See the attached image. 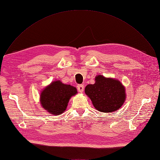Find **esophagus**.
<instances>
[{
    "mask_svg": "<svg viewBox=\"0 0 160 160\" xmlns=\"http://www.w3.org/2000/svg\"><path fill=\"white\" fill-rule=\"evenodd\" d=\"M77 89H78L79 92H80V93L83 92V91H84V85H82V84H78V85L77 86Z\"/></svg>",
    "mask_w": 160,
    "mask_h": 160,
    "instance_id": "obj_1",
    "label": "esophagus"
}]
</instances>
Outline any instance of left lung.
Segmentation results:
<instances>
[{
  "mask_svg": "<svg viewBox=\"0 0 160 160\" xmlns=\"http://www.w3.org/2000/svg\"><path fill=\"white\" fill-rule=\"evenodd\" d=\"M94 107L102 112H112L119 109L126 99L125 88L118 80L107 78L102 75L95 78L94 84L85 88Z\"/></svg>",
  "mask_w": 160,
  "mask_h": 160,
  "instance_id": "obj_1",
  "label": "left lung"
}]
</instances>
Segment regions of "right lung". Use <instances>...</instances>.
<instances>
[{
    "instance_id": "right-lung-1",
    "label": "right lung",
    "mask_w": 160,
    "mask_h": 160,
    "mask_svg": "<svg viewBox=\"0 0 160 160\" xmlns=\"http://www.w3.org/2000/svg\"><path fill=\"white\" fill-rule=\"evenodd\" d=\"M76 93L77 90L76 88L57 80L52 82L41 93L40 102L48 112L59 115L64 112L69 99Z\"/></svg>"
}]
</instances>
